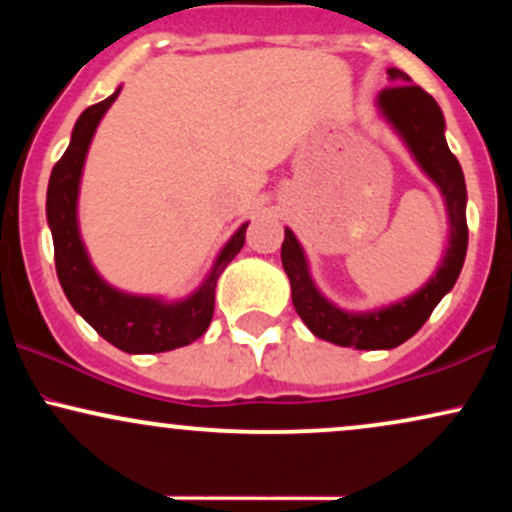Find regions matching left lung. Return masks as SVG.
<instances>
[{
	"instance_id": "left-lung-1",
	"label": "left lung",
	"mask_w": 512,
	"mask_h": 512,
	"mask_svg": "<svg viewBox=\"0 0 512 512\" xmlns=\"http://www.w3.org/2000/svg\"><path fill=\"white\" fill-rule=\"evenodd\" d=\"M392 84L383 88L378 96V105L383 115L392 122V127L402 134V139L414 154L419 166L426 170L443 192L448 204L450 219V248L445 252L443 264L436 276L416 291L407 301L390 305V308L375 310V313H344L334 308L320 291L315 289L308 274L305 255L298 240L286 228L284 245H281V264L291 281L293 308L308 325L315 337L339 346H354V349H395L424 327L440 298L455 286L462 272L464 255H467V187L464 175L455 154L445 142V120L438 103L421 86L411 84V79L402 69H387Z\"/></svg>"
}]
</instances>
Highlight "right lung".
Here are the masks:
<instances>
[{"instance_id": "right-lung-1", "label": "right lung", "mask_w": 512, "mask_h": 512, "mask_svg": "<svg viewBox=\"0 0 512 512\" xmlns=\"http://www.w3.org/2000/svg\"><path fill=\"white\" fill-rule=\"evenodd\" d=\"M117 93L120 88L105 101L86 108L76 120L72 142L50 175L48 223L55 243L57 279L76 313L117 349L127 354H158V351L187 346L207 332L214 315L216 281L243 248L248 223L228 240L202 289L187 301L163 303L158 298L127 296L105 284L88 262L84 243L79 238L76 197H79L81 168H84L88 144Z\"/></svg>"}]
</instances>
